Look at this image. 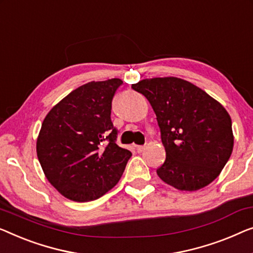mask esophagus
Segmentation results:
<instances>
[{"label":"esophagus","instance_id":"esophagus-1","mask_svg":"<svg viewBox=\"0 0 253 253\" xmlns=\"http://www.w3.org/2000/svg\"><path fill=\"white\" fill-rule=\"evenodd\" d=\"M135 149H137L138 153H141V152H144L145 146H135Z\"/></svg>","mask_w":253,"mask_h":253}]
</instances>
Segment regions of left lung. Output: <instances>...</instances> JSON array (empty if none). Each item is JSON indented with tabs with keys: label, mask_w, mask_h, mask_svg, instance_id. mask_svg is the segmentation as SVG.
<instances>
[{
	"label": "left lung",
	"mask_w": 253,
	"mask_h": 253,
	"mask_svg": "<svg viewBox=\"0 0 253 253\" xmlns=\"http://www.w3.org/2000/svg\"><path fill=\"white\" fill-rule=\"evenodd\" d=\"M132 89L147 98L167 157L156 173L166 184L194 192L220 174L233 152L232 120L220 102L186 80L145 79Z\"/></svg>",
	"instance_id": "left-lung-1"
}]
</instances>
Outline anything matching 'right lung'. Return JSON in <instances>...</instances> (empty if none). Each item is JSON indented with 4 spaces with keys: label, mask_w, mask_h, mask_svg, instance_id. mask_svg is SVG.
<instances>
[{
    "label": "right lung",
    "mask_w": 253,
    "mask_h": 253,
    "mask_svg": "<svg viewBox=\"0 0 253 253\" xmlns=\"http://www.w3.org/2000/svg\"><path fill=\"white\" fill-rule=\"evenodd\" d=\"M120 79L92 81L73 90L43 120L36 153L51 185L66 199L89 202L118 184L130 151L116 145L112 100Z\"/></svg>",
    "instance_id": "obj_1"
}]
</instances>
